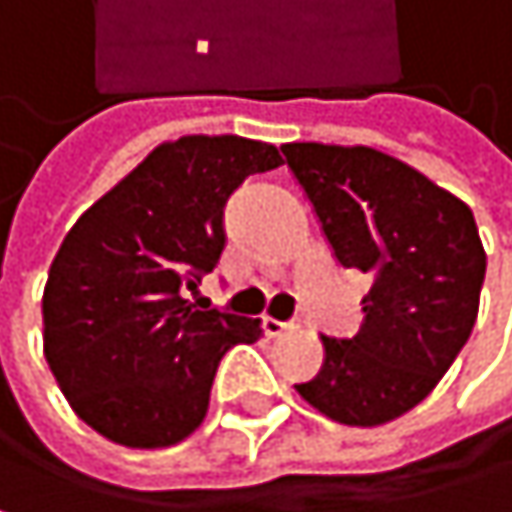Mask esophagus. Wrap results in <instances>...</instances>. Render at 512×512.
Instances as JSON below:
<instances>
[{
  "label": "esophagus",
  "instance_id": "1",
  "mask_svg": "<svg viewBox=\"0 0 512 512\" xmlns=\"http://www.w3.org/2000/svg\"><path fill=\"white\" fill-rule=\"evenodd\" d=\"M262 329H265V335H268V338H280V335H286V332L298 329V319H292V323H280V319L265 316V319H262Z\"/></svg>",
  "mask_w": 512,
  "mask_h": 512
}]
</instances>
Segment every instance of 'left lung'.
Listing matches in <instances>:
<instances>
[{"mask_svg": "<svg viewBox=\"0 0 512 512\" xmlns=\"http://www.w3.org/2000/svg\"><path fill=\"white\" fill-rule=\"evenodd\" d=\"M344 268L371 277L353 338L323 335V368L298 395L344 425L413 410L471 338L486 250L471 208L371 147H280Z\"/></svg>", "mask_w": 512, "mask_h": 512, "instance_id": "obj_1", "label": "left lung"}]
</instances>
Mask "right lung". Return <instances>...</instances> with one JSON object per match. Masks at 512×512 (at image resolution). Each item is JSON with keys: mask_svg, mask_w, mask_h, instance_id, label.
<instances>
[{"mask_svg": "<svg viewBox=\"0 0 512 512\" xmlns=\"http://www.w3.org/2000/svg\"><path fill=\"white\" fill-rule=\"evenodd\" d=\"M283 165L274 144L186 135L159 144L62 241L44 286V359L75 413L132 450L180 443L211 401L220 359L259 319L199 310L226 247L235 189Z\"/></svg>", "mask_w": 512, "mask_h": 512, "instance_id": "add662e5", "label": "right lung"}]
</instances>
